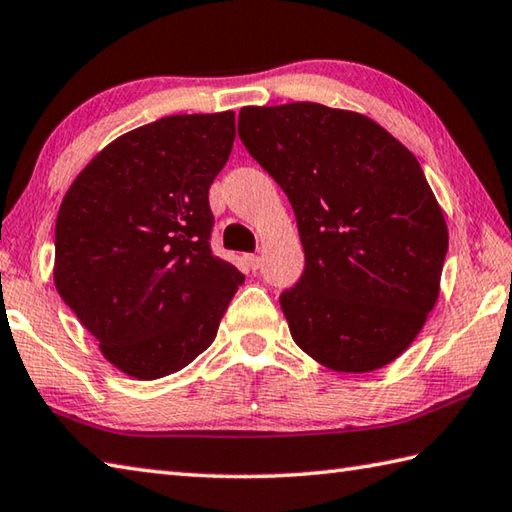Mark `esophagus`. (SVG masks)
I'll list each match as a JSON object with an SVG mask.
<instances>
[{
    "label": "esophagus",
    "instance_id": "esophagus-1",
    "mask_svg": "<svg viewBox=\"0 0 512 512\" xmlns=\"http://www.w3.org/2000/svg\"><path fill=\"white\" fill-rule=\"evenodd\" d=\"M246 262H248V266L253 268V270H259V266H262V257H259V255H248Z\"/></svg>",
    "mask_w": 512,
    "mask_h": 512
}]
</instances>
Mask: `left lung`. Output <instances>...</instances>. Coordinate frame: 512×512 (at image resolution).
I'll use <instances>...</instances> for the list:
<instances>
[{
  "label": "left lung",
  "instance_id": "left-lung-1",
  "mask_svg": "<svg viewBox=\"0 0 512 512\" xmlns=\"http://www.w3.org/2000/svg\"><path fill=\"white\" fill-rule=\"evenodd\" d=\"M239 139L295 210L306 264L279 295L295 344L339 373L393 362L439 295L448 230L417 157L364 115L246 106Z\"/></svg>",
  "mask_w": 512,
  "mask_h": 512
}]
</instances>
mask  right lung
Masks as SVG:
<instances>
[{
  "instance_id": "obj_1",
  "label": "right lung",
  "mask_w": 512,
  "mask_h": 512,
  "mask_svg": "<svg viewBox=\"0 0 512 512\" xmlns=\"http://www.w3.org/2000/svg\"><path fill=\"white\" fill-rule=\"evenodd\" d=\"M233 142V110L162 117L108 144L59 206L57 293L130 377L193 362L244 284L210 248L208 188Z\"/></svg>"
}]
</instances>
